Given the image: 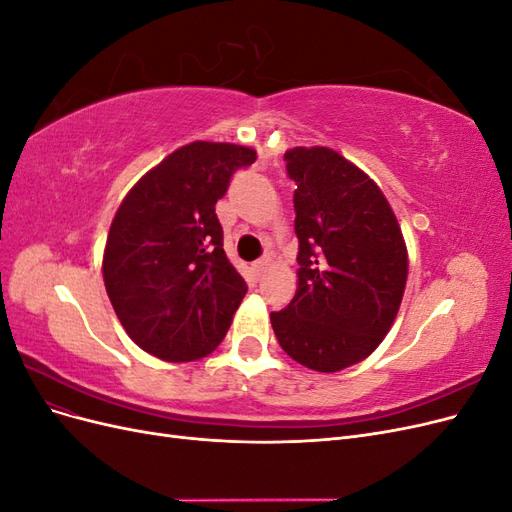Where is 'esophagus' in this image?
Here are the masks:
<instances>
[{"label":"esophagus","mask_w":512,"mask_h":512,"mask_svg":"<svg viewBox=\"0 0 512 512\" xmlns=\"http://www.w3.org/2000/svg\"><path fill=\"white\" fill-rule=\"evenodd\" d=\"M267 265H269V258H260V260H256V262H254L252 269H254V273H256V275H260L262 271L267 269Z\"/></svg>","instance_id":"obj_1"}]
</instances>
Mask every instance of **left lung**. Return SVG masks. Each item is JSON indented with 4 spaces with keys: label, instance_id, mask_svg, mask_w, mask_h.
<instances>
[{
    "label": "left lung",
    "instance_id": "left-lung-1",
    "mask_svg": "<svg viewBox=\"0 0 512 512\" xmlns=\"http://www.w3.org/2000/svg\"><path fill=\"white\" fill-rule=\"evenodd\" d=\"M299 239L297 292L271 314L294 361L333 374L374 352L391 331L408 280V250L378 183L329 147L284 153Z\"/></svg>",
    "mask_w": 512,
    "mask_h": 512
}]
</instances>
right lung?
I'll return each instance as SVG.
<instances>
[{"label": "right lung", "mask_w": 512, "mask_h": 512, "mask_svg": "<svg viewBox=\"0 0 512 512\" xmlns=\"http://www.w3.org/2000/svg\"><path fill=\"white\" fill-rule=\"evenodd\" d=\"M256 151L194 141L166 156L121 200L104 247L108 299L132 342L168 363L220 346L243 301L215 203Z\"/></svg>", "instance_id": "obj_1"}]
</instances>
